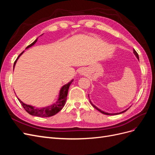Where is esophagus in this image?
Instances as JSON below:
<instances>
[{
    "label": "esophagus",
    "instance_id": "obj_1",
    "mask_svg": "<svg viewBox=\"0 0 155 155\" xmlns=\"http://www.w3.org/2000/svg\"><path fill=\"white\" fill-rule=\"evenodd\" d=\"M79 73L80 74H84L85 73V69H83V68L80 69V70H79Z\"/></svg>",
    "mask_w": 155,
    "mask_h": 155
}]
</instances>
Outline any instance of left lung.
Instances as JSON below:
<instances>
[{"label": "left lung", "mask_w": 155, "mask_h": 155, "mask_svg": "<svg viewBox=\"0 0 155 155\" xmlns=\"http://www.w3.org/2000/svg\"><path fill=\"white\" fill-rule=\"evenodd\" d=\"M133 52H134V54H135V55L137 56V58H138V59H139V57H138V53L137 52V51H136V50H133ZM91 104H92V105L95 108V109H96L97 110H99L100 112H101L102 114H106V115H116V114H121V113H123V112H125V111H127L128 110V109H126V110H125L124 111H122V112H120V113H115V114H110V113H107V112H104V111H102V110H101L100 109H98L97 107H96L95 105H94L91 102Z\"/></svg>", "instance_id": "1"}]
</instances>
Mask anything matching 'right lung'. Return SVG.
Returning a JSON list of instances; mask_svg holds the SVG:
<instances>
[{"label": "right lung", "mask_w": 155, "mask_h": 155, "mask_svg": "<svg viewBox=\"0 0 155 155\" xmlns=\"http://www.w3.org/2000/svg\"><path fill=\"white\" fill-rule=\"evenodd\" d=\"M37 39H35V41L33 42L31 44L28 46L26 48V49L28 48L31 47V46L34 45L37 42ZM23 52H24V51H22V52L18 56V58L15 60V61L14 62L13 68L15 67V65L16 64V62H17L18 58L20 57ZM72 82H73V79L68 83L66 84V85H64L61 88V91H60V92H59V96L58 101H56L53 105H51L48 107H43V108H35L34 107H32L31 105H26V104H24V103L22 102L17 97L18 100L19 101V102L21 104L23 108H24L28 113H29L30 114H31L32 116H39V117H50V116H52L56 114L58 112H59L61 110L63 109V107H64V105L65 104V102H66V100H67L69 87L70 85H71V83Z\"/></svg>", "instance_id": "add662e5"}]
</instances>
